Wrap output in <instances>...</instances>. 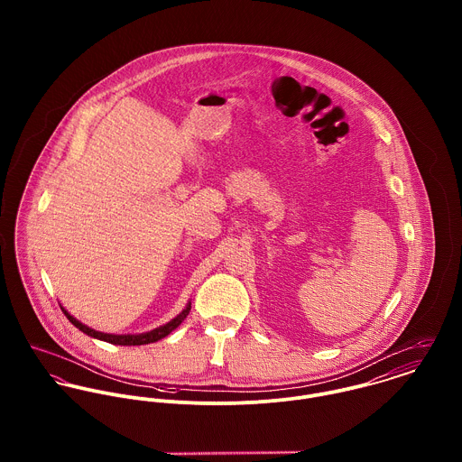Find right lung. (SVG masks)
Listing matches in <instances>:
<instances>
[{
  "label": "right lung",
  "mask_w": 462,
  "mask_h": 462,
  "mask_svg": "<svg viewBox=\"0 0 462 462\" xmlns=\"http://www.w3.org/2000/svg\"><path fill=\"white\" fill-rule=\"evenodd\" d=\"M60 308H62L67 320H69L76 329L85 332L87 336L96 337V339H101V341H106V343H112V345H125V346H130V345H147V343H154V341H158V339L169 336L178 326H181V322L189 317L190 308H192V302L189 300L187 308H185L178 317H174L171 322H167V324H163V326H160V328H156V329L140 332V334H110V332H101V330L92 329V328L81 324L79 320H76V319L67 311L64 306H60Z\"/></svg>",
  "instance_id": "1"
}]
</instances>
